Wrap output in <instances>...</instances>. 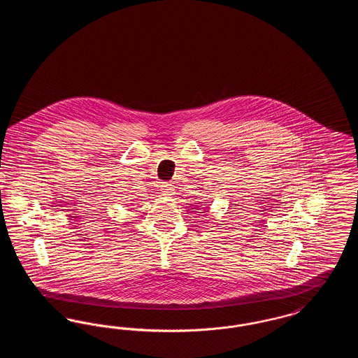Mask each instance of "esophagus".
I'll use <instances>...</instances> for the list:
<instances>
[{
  "mask_svg": "<svg viewBox=\"0 0 358 358\" xmlns=\"http://www.w3.org/2000/svg\"><path fill=\"white\" fill-rule=\"evenodd\" d=\"M161 192H162V194H165V196H171V194L174 193L173 184H171V182H162V185H161Z\"/></svg>",
  "mask_w": 358,
  "mask_h": 358,
  "instance_id": "esophagus-1",
  "label": "esophagus"
}]
</instances>
